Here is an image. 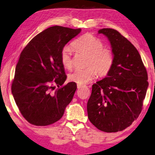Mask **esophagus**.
<instances>
[{
    "label": "esophagus",
    "mask_w": 155,
    "mask_h": 155,
    "mask_svg": "<svg viewBox=\"0 0 155 155\" xmlns=\"http://www.w3.org/2000/svg\"><path fill=\"white\" fill-rule=\"evenodd\" d=\"M77 86H78V89H80V88H81V87H83V86L82 85H80V84H78L77 85Z\"/></svg>",
    "instance_id": "1"
}]
</instances>
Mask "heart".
Returning a JSON list of instances; mask_svg holds the SVG:
<instances>
[{"label":"heart","mask_w":155,"mask_h":155,"mask_svg":"<svg viewBox=\"0 0 155 155\" xmlns=\"http://www.w3.org/2000/svg\"><path fill=\"white\" fill-rule=\"evenodd\" d=\"M72 47L79 53L87 55L85 69H77L69 74L70 81L83 85L94 78L96 75L105 76L111 69L114 57L112 51L103 47L100 39L91 34H84L72 43ZM72 53L71 46H66L61 52V61L65 68H72Z\"/></svg>","instance_id":"obj_1"}]
</instances>
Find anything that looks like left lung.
<instances>
[{
    "label": "left lung",
    "mask_w": 155,
    "mask_h": 155,
    "mask_svg": "<svg viewBox=\"0 0 155 155\" xmlns=\"http://www.w3.org/2000/svg\"><path fill=\"white\" fill-rule=\"evenodd\" d=\"M98 32L109 40L114 62L107 76L92 85L87 116L98 130L117 132L129 127L140 114L148 74L138 51L119 31L103 28Z\"/></svg>",
    "instance_id": "1"
}]
</instances>
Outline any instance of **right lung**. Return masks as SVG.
Wrapping results in <instances>:
<instances>
[{"instance_id":"obj_1","label":"right lung","mask_w":155,"mask_h":155,"mask_svg":"<svg viewBox=\"0 0 155 155\" xmlns=\"http://www.w3.org/2000/svg\"><path fill=\"white\" fill-rule=\"evenodd\" d=\"M80 31V28L52 26L36 35L22 51L11 92L21 115L30 124L46 126L55 123L72 101L77 85L69 82L63 86L67 75L61 52ZM55 85L60 88L52 93Z\"/></svg>"}]
</instances>
